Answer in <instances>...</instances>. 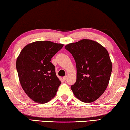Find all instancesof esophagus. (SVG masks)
Listing matches in <instances>:
<instances>
[{"mask_svg": "<svg viewBox=\"0 0 130 130\" xmlns=\"http://www.w3.org/2000/svg\"><path fill=\"white\" fill-rule=\"evenodd\" d=\"M67 78H68V76H67V75H66V76H64L63 77V79L64 80H66L67 79Z\"/></svg>", "mask_w": 130, "mask_h": 130, "instance_id": "obj_1", "label": "esophagus"}]
</instances>
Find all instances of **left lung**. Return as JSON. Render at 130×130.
Instances as JSON below:
<instances>
[{
  "label": "left lung",
  "instance_id": "8db88e82",
  "mask_svg": "<svg viewBox=\"0 0 130 130\" xmlns=\"http://www.w3.org/2000/svg\"><path fill=\"white\" fill-rule=\"evenodd\" d=\"M65 48L76 63V80L71 86L74 95L84 103L96 100L107 89L112 73L107 50L98 42L87 39L68 44Z\"/></svg>",
  "mask_w": 130,
  "mask_h": 130
}]
</instances>
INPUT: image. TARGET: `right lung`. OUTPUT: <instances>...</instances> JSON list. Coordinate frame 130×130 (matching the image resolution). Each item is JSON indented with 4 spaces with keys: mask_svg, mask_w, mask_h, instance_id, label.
<instances>
[{
    "mask_svg": "<svg viewBox=\"0 0 130 130\" xmlns=\"http://www.w3.org/2000/svg\"><path fill=\"white\" fill-rule=\"evenodd\" d=\"M63 46L50 41H36L25 46L17 59L21 86L36 103H47L56 94L61 82L51 60Z\"/></svg>",
    "mask_w": 130,
    "mask_h": 130,
    "instance_id": "1",
    "label": "right lung"
}]
</instances>
